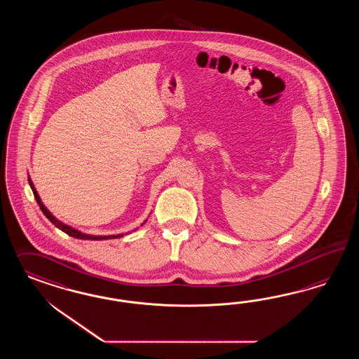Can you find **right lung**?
Segmentation results:
<instances>
[{
	"label": "right lung",
	"instance_id": "1",
	"mask_svg": "<svg viewBox=\"0 0 359 359\" xmlns=\"http://www.w3.org/2000/svg\"><path fill=\"white\" fill-rule=\"evenodd\" d=\"M29 184H30L32 189H33L34 197H35V200H36L38 205L41 208V210L43 212L44 216L48 218V219L54 224L56 228L60 229L62 231H65V233H67L68 236H71V237H75V238L79 239H89V241H102V239L121 238V237H123V234H117V236H90V234L81 233V231H79L76 229L71 228V226L65 225V224H63L62 221H59L57 218H55L54 216L51 215V212H50V210H48V209L44 207L43 204H42V200H41V197L38 195V192H36V189H35V187H34L33 182H32V179H30V177H29ZM143 224H144V222H143ZM143 224H142V225H143Z\"/></svg>",
	"mask_w": 359,
	"mask_h": 359
}]
</instances>
